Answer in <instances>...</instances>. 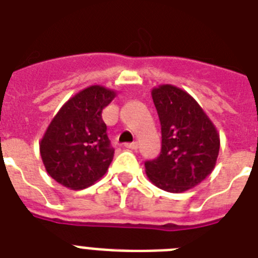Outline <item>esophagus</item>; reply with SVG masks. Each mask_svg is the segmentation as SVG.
<instances>
[{
  "label": "esophagus",
  "instance_id": "esophagus-1",
  "mask_svg": "<svg viewBox=\"0 0 258 258\" xmlns=\"http://www.w3.org/2000/svg\"><path fill=\"white\" fill-rule=\"evenodd\" d=\"M125 148L132 149V150H136L138 148V142H131V144H125Z\"/></svg>",
  "mask_w": 258,
  "mask_h": 258
}]
</instances>
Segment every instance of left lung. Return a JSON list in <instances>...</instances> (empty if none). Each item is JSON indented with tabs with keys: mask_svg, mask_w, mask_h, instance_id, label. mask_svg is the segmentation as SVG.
I'll list each match as a JSON object with an SVG mask.
<instances>
[{
	"mask_svg": "<svg viewBox=\"0 0 258 258\" xmlns=\"http://www.w3.org/2000/svg\"><path fill=\"white\" fill-rule=\"evenodd\" d=\"M161 122V154L145 162L155 186L183 192L210 175L219 155L220 137L202 106L178 87L165 84L152 91Z\"/></svg>",
	"mask_w": 258,
	"mask_h": 258,
	"instance_id": "left-lung-1",
	"label": "left lung"
}]
</instances>
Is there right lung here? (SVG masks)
<instances>
[{
    "label": "right lung",
    "instance_id": "add662e5",
    "mask_svg": "<svg viewBox=\"0 0 258 258\" xmlns=\"http://www.w3.org/2000/svg\"><path fill=\"white\" fill-rule=\"evenodd\" d=\"M116 92L91 86L61 106L39 144L40 157L52 179L70 190H83L104 175L114 149L106 134L103 109Z\"/></svg>",
    "mask_w": 258,
    "mask_h": 258
}]
</instances>
